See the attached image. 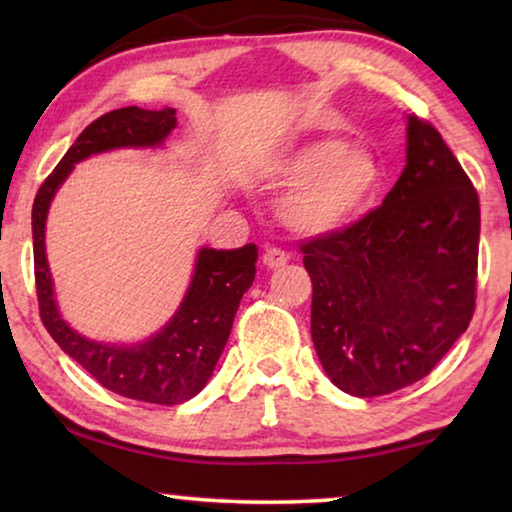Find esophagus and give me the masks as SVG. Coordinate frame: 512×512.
Segmentation results:
<instances>
[{"mask_svg":"<svg viewBox=\"0 0 512 512\" xmlns=\"http://www.w3.org/2000/svg\"><path fill=\"white\" fill-rule=\"evenodd\" d=\"M262 262L268 268H280V266H284V264L289 262V255L284 253V250H280V248H266Z\"/></svg>","mask_w":512,"mask_h":512,"instance_id":"obj_1","label":"esophagus"}]
</instances>
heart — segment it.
Wrapping results in <instances>:
<instances>
[{
  "mask_svg": "<svg viewBox=\"0 0 512 512\" xmlns=\"http://www.w3.org/2000/svg\"><path fill=\"white\" fill-rule=\"evenodd\" d=\"M282 183H296L280 205L282 219L305 235H325L366 210L381 185L377 155L341 137H318L271 164Z\"/></svg>",
  "mask_w": 512,
  "mask_h": 512,
  "instance_id": "b5f03b06",
  "label": "heart"
}]
</instances>
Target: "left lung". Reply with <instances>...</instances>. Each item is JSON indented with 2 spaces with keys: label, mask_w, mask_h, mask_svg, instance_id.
Masks as SVG:
<instances>
[{
  "label": "left lung",
  "mask_w": 512,
  "mask_h": 512,
  "mask_svg": "<svg viewBox=\"0 0 512 512\" xmlns=\"http://www.w3.org/2000/svg\"><path fill=\"white\" fill-rule=\"evenodd\" d=\"M481 210L456 155L411 115L406 167L384 203L300 244L311 339L341 391L375 397L427 377L474 314Z\"/></svg>",
  "instance_id": "obj_1"
}]
</instances>
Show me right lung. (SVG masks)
<instances>
[{
	"mask_svg": "<svg viewBox=\"0 0 512 512\" xmlns=\"http://www.w3.org/2000/svg\"><path fill=\"white\" fill-rule=\"evenodd\" d=\"M176 124L173 108L144 110L128 106L94 119L40 185L31 214L33 268L42 325L63 352L88 370L103 388L149 404H180L203 391L228 343L239 302L255 280L257 246L246 244L237 250L201 248L192 284L176 316L151 339L135 345H115L85 339L60 318L45 253V223L51 198L76 162L121 146H160Z\"/></svg>",
	"mask_w": 512,
	"mask_h": 512,
	"instance_id": "add662e5",
	"label": "right lung"
}]
</instances>
